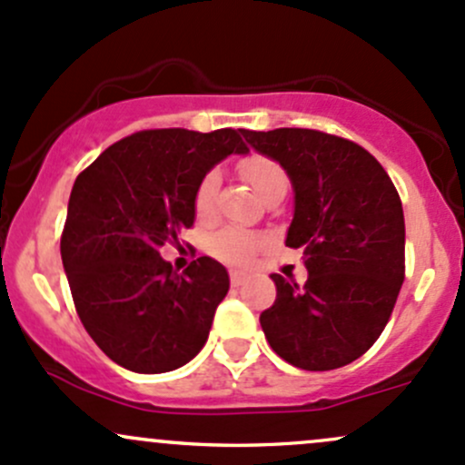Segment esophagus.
I'll return each mask as SVG.
<instances>
[{
  "label": "esophagus",
  "instance_id": "34e87169",
  "mask_svg": "<svg viewBox=\"0 0 465 465\" xmlns=\"http://www.w3.org/2000/svg\"><path fill=\"white\" fill-rule=\"evenodd\" d=\"M246 282V272L243 271H231V283L232 286H242Z\"/></svg>",
  "mask_w": 465,
  "mask_h": 465
}]
</instances>
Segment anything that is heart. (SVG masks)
<instances>
[{"instance_id":"1","label":"heart","mask_w":465,"mask_h":465,"mask_svg":"<svg viewBox=\"0 0 465 465\" xmlns=\"http://www.w3.org/2000/svg\"><path fill=\"white\" fill-rule=\"evenodd\" d=\"M239 171H242L243 177L248 179V183H251L259 197H262L268 188L274 186V183L286 182V173L282 171V166H279L277 162H272V159L262 157V154H251V157L242 159ZM217 191L219 174L214 171L203 174L197 191H194V213H197V217H211L214 199H217ZM257 239H254L252 234L242 231H222L211 239V251L217 254V257L226 259V262H243V259H248L254 251H257Z\"/></svg>"}]
</instances>
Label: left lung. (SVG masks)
I'll list each match as a JSON object with an SVG mask.
<instances>
[{"label": "left lung", "instance_id": "8db88e82", "mask_svg": "<svg viewBox=\"0 0 465 465\" xmlns=\"http://www.w3.org/2000/svg\"><path fill=\"white\" fill-rule=\"evenodd\" d=\"M283 168L294 211L286 246L303 248V286L271 274L277 299L262 312L274 352L303 371H334L379 339L403 283L406 223L391 177L348 139L308 128L242 131Z\"/></svg>", "mask_w": 465, "mask_h": 465}]
</instances>
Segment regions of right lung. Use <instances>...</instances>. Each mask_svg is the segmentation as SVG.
<instances>
[{
	"label": "right lung",
	"mask_w": 465,
	"mask_h": 465,
	"mask_svg": "<svg viewBox=\"0 0 465 465\" xmlns=\"http://www.w3.org/2000/svg\"><path fill=\"white\" fill-rule=\"evenodd\" d=\"M242 131L134 133L77 179L68 199L62 262L93 341L133 372L182 368L203 348L231 288L211 257L182 274L159 254L194 223V191L228 154H246Z\"/></svg>",
	"instance_id": "right-lung-1"
}]
</instances>
